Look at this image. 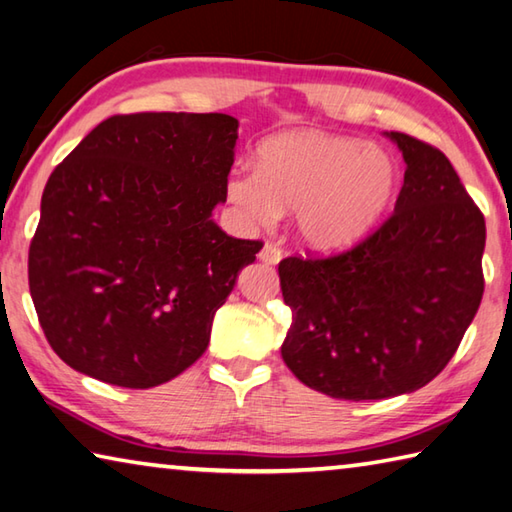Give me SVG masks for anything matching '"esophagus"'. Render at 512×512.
Wrapping results in <instances>:
<instances>
[{"label": "esophagus", "mask_w": 512, "mask_h": 512, "mask_svg": "<svg viewBox=\"0 0 512 512\" xmlns=\"http://www.w3.org/2000/svg\"><path fill=\"white\" fill-rule=\"evenodd\" d=\"M259 262L268 266H277L282 262V250L275 244H264V248L259 250Z\"/></svg>", "instance_id": "obj_1"}]
</instances>
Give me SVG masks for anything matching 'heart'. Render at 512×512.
<instances>
[{
	"label": "heart",
	"instance_id": "heart-1",
	"mask_svg": "<svg viewBox=\"0 0 512 512\" xmlns=\"http://www.w3.org/2000/svg\"><path fill=\"white\" fill-rule=\"evenodd\" d=\"M398 183V165L383 147L302 127L266 138L255 172L228 176L226 201L246 224H271L282 210H293L304 246L338 253L385 219Z\"/></svg>",
	"mask_w": 512,
	"mask_h": 512
}]
</instances>
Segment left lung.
Wrapping results in <instances>:
<instances>
[{"label":"left lung","instance_id":"8db88e82","mask_svg":"<svg viewBox=\"0 0 512 512\" xmlns=\"http://www.w3.org/2000/svg\"><path fill=\"white\" fill-rule=\"evenodd\" d=\"M394 215L347 253L288 257L280 284L291 329L282 358L300 383L331 398L380 401L441 374L483 295L486 221L448 156L401 132Z\"/></svg>","mask_w":512,"mask_h":512}]
</instances>
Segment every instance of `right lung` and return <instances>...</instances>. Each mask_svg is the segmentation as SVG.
Segmentation results:
<instances>
[{
	"label": "right lung",
	"instance_id": "right-lung-1",
	"mask_svg": "<svg viewBox=\"0 0 512 512\" xmlns=\"http://www.w3.org/2000/svg\"><path fill=\"white\" fill-rule=\"evenodd\" d=\"M237 129L228 114L111 116L55 167L29 286L69 367L147 389L203 356L217 309L262 250L212 219L226 203Z\"/></svg>",
	"mask_w": 512,
	"mask_h": 512
}]
</instances>
